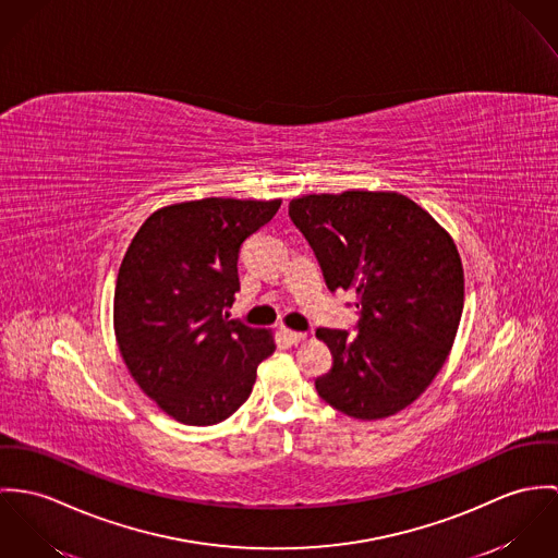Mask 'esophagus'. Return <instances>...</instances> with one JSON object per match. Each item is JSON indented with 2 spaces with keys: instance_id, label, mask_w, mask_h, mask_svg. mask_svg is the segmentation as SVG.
<instances>
[{
  "instance_id": "obj_1",
  "label": "esophagus",
  "mask_w": 558,
  "mask_h": 558,
  "mask_svg": "<svg viewBox=\"0 0 558 558\" xmlns=\"http://www.w3.org/2000/svg\"><path fill=\"white\" fill-rule=\"evenodd\" d=\"M282 336L291 342V344H298V342H304L308 336L302 333V331H293V329H282Z\"/></svg>"
}]
</instances>
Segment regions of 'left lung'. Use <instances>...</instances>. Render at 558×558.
Instances as JSON below:
<instances>
[{"instance_id": "1", "label": "left lung", "mask_w": 558, "mask_h": 558, "mask_svg": "<svg viewBox=\"0 0 558 558\" xmlns=\"http://www.w3.org/2000/svg\"><path fill=\"white\" fill-rule=\"evenodd\" d=\"M289 216L329 291H353L360 333L318 329L333 357L314 380L336 411L374 422L413 404L442 368L464 308L451 235L400 192L347 190L293 198Z\"/></svg>"}]
</instances>
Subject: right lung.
<instances>
[{
  "mask_svg": "<svg viewBox=\"0 0 558 558\" xmlns=\"http://www.w3.org/2000/svg\"><path fill=\"white\" fill-rule=\"evenodd\" d=\"M274 201L209 196L156 209L120 265L113 329L125 368L147 398L187 426H214L246 400L274 331L229 320L240 248Z\"/></svg>",
  "mask_w": 558,
  "mask_h": 558,
  "instance_id": "right-lung-1",
  "label": "right lung"
}]
</instances>
